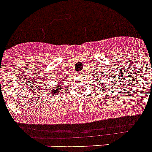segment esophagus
Here are the masks:
<instances>
[{
	"instance_id": "1",
	"label": "esophagus",
	"mask_w": 152,
	"mask_h": 152,
	"mask_svg": "<svg viewBox=\"0 0 152 152\" xmlns=\"http://www.w3.org/2000/svg\"><path fill=\"white\" fill-rule=\"evenodd\" d=\"M82 74H83V73H82V72H78V73H77V75H78V76H82Z\"/></svg>"
}]
</instances>
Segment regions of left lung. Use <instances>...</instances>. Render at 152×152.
Returning a JSON list of instances; mask_svg holds the SVG:
<instances>
[{
  "instance_id": "obj_1",
  "label": "left lung",
  "mask_w": 152,
  "mask_h": 152,
  "mask_svg": "<svg viewBox=\"0 0 152 152\" xmlns=\"http://www.w3.org/2000/svg\"><path fill=\"white\" fill-rule=\"evenodd\" d=\"M97 77H98V76H97ZM103 79H104V77H103ZM98 81H100V82H99V84L98 83L96 85V87H98V86H99V85H104V82H103V80H99V79H98Z\"/></svg>"
}]
</instances>
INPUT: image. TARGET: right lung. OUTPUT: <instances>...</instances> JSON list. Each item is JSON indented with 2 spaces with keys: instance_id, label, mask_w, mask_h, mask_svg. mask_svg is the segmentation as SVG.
<instances>
[{
  "instance_id": "obj_1",
  "label": "right lung",
  "mask_w": 152,
  "mask_h": 152,
  "mask_svg": "<svg viewBox=\"0 0 152 152\" xmlns=\"http://www.w3.org/2000/svg\"><path fill=\"white\" fill-rule=\"evenodd\" d=\"M65 80H60L58 82V84H57V86H55V87H53V88H51L50 90H49V93H52V95H56V94H59V93L60 91H62V88H63V86H64V82Z\"/></svg>"
}]
</instances>
